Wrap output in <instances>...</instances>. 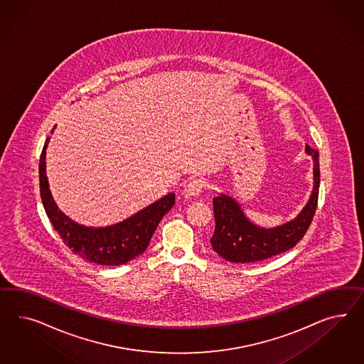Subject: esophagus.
I'll use <instances>...</instances> for the list:
<instances>
[{
    "mask_svg": "<svg viewBox=\"0 0 364 364\" xmlns=\"http://www.w3.org/2000/svg\"><path fill=\"white\" fill-rule=\"evenodd\" d=\"M204 187H205V181L203 178H193L183 189L181 195H183L184 198H187V200L195 198V197L198 196L203 192Z\"/></svg>",
    "mask_w": 364,
    "mask_h": 364,
    "instance_id": "obj_1",
    "label": "esophagus"
}]
</instances>
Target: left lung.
<instances>
[{
	"label": "left lung",
	"instance_id": "1",
	"mask_svg": "<svg viewBox=\"0 0 364 364\" xmlns=\"http://www.w3.org/2000/svg\"><path fill=\"white\" fill-rule=\"evenodd\" d=\"M305 152L313 157L314 184L305 207L285 224L264 228L252 223L236 198L220 193L213 197L216 228L210 244L218 256L229 262L247 264L281 255L296 245L313 221L319 192V152L306 144Z\"/></svg>",
	"mask_w": 364,
	"mask_h": 364
}]
</instances>
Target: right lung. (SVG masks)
<instances>
[{
  "label": "right lung",
  "instance_id": "1",
  "mask_svg": "<svg viewBox=\"0 0 364 364\" xmlns=\"http://www.w3.org/2000/svg\"><path fill=\"white\" fill-rule=\"evenodd\" d=\"M54 129L55 127L51 129V134ZM49 141L50 138L46 139L41 154V198L50 223L65 245L69 246L77 256L98 265H124L144 253L160 220L173 207L175 193H168L118 224L100 228L80 225L59 209L50 192L46 176Z\"/></svg>",
  "mask_w": 364,
  "mask_h": 364
}]
</instances>
